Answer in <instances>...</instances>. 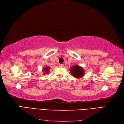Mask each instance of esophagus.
Listing matches in <instances>:
<instances>
[{
	"mask_svg": "<svg viewBox=\"0 0 124 124\" xmlns=\"http://www.w3.org/2000/svg\"><path fill=\"white\" fill-rule=\"evenodd\" d=\"M59 67H61V68H62V67H63V64H59Z\"/></svg>",
	"mask_w": 124,
	"mask_h": 124,
	"instance_id": "1",
	"label": "esophagus"
}]
</instances>
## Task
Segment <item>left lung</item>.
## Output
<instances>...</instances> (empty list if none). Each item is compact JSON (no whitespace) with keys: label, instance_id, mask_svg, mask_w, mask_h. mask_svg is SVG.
Returning a JSON list of instances; mask_svg holds the SVG:
<instances>
[{"label":"left lung","instance_id":"left-lung-1","mask_svg":"<svg viewBox=\"0 0 124 124\" xmlns=\"http://www.w3.org/2000/svg\"><path fill=\"white\" fill-rule=\"evenodd\" d=\"M70 70L72 76L78 78H80L85 75V72L83 68L78 65L71 67Z\"/></svg>","mask_w":124,"mask_h":124}]
</instances>
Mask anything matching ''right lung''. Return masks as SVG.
Instances as JSON below:
<instances>
[{
    "mask_svg": "<svg viewBox=\"0 0 124 124\" xmlns=\"http://www.w3.org/2000/svg\"><path fill=\"white\" fill-rule=\"evenodd\" d=\"M50 70V67H45L44 68H43L42 71H43V72L44 73V74H46V73H47L49 72Z\"/></svg>",
    "mask_w": 124,
    "mask_h": 124,
    "instance_id": "add662e5",
    "label": "right lung"
}]
</instances>
